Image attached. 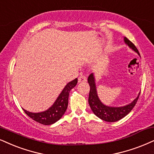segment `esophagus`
Returning <instances> with one entry per match:
<instances>
[{
  "mask_svg": "<svg viewBox=\"0 0 154 154\" xmlns=\"http://www.w3.org/2000/svg\"><path fill=\"white\" fill-rule=\"evenodd\" d=\"M86 77L84 75H81L79 77V83L86 82Z\"/></svg>",
  "mask_w": 154,
  "mask_h": 154,
  "instance_id": "esophagus-1",
  "label": "esophagus"
}]
</instances>
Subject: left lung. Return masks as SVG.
I'll use <instances>...</instances> for the list:
<instances>
[{"label":"left lung","instance_id":"left-lung-1","mask_svg":"<svg viewBox=\"0 0 154 154\" xmlns=\"http://www.w3.org/2000/svg\"><path fill=\"white\" fill-rule=\"evenodd\" d=\"M124 41L132 50L139 55L138 49L136 48L135 45L130 41L127 38L124 37ZM88 82L90 86V92L88 96V103L90 105L91 109L96 116L102 120L107 121V122H116V121L121 120L123 117H125L127 114L131 111L135 106L136 102L139 98L140 93L136 99L134 100L132 103L128 105L121 106V107H111L104 105L101 103L99 98H98L97 91H96V83H95V78L94 73L89 75L88 78Z\"/></svg>","mask_w":154,"mask_h":154}]
</instances>
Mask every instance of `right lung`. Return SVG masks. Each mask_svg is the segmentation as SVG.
Masks as SVG:
<instances>
[{"instance_id": "obj_1", "label": "right lung", "mask_w": 154, "mask_h": 154, "mask_svg": "<svg viewBox=\"0 0 154 154\" xmlns=\"http://www.w3.org/2000/svg\"><path fill=\"white\" fill-rule=\"evenodd\" d=\"M77 82L78 79H75L67 83L54 103L46 111L40 113H31L25 109L23 110L33 120L41 124L51 125L56 123L65 113L68 107L69 92L72 88L76 86Z\"/></svg>"}]
</instances>
